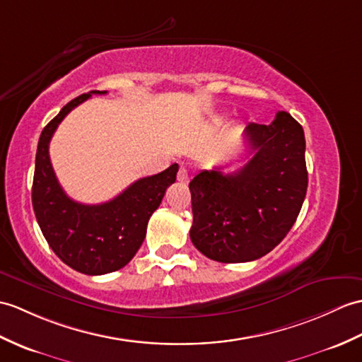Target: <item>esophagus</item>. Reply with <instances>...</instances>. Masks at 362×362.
<instances>
[{
    "label": "esophagus",
    "instance_id": "34e87169",
    "mask_svg": "<svg viewBox=\"0 0 362 362\" xmlns=\"http://www.w3.org/2000/svg\"><path fill=\"white\" fill-rule=\"evenodd\" d=\"M177 180L180 183H188L189 182V174H188V170L185 166H180V170L177 173Z\"/></svg>",
    "mask_w": 362,
    "mask_h": 362
}]
</instances>
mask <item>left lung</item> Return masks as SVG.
<instances>
[{"mask_svg": "<svg viewBox=\"0 0 362 362\" xmlns=\"http://www.w3.org/2000/svg\"><path fill=\"white\" fill-rule=\"evenodd\" d=\"M245 140L253 156L238 171L204 170L189 182L191 240L223 264L270 253L296 222L308 185L304 129L288 112L250 123Z\"/></svg>", "mask_w": 362, "mask_h": 362, "instance_id": "8db88e82", "label": "left lung"}]
</instances>
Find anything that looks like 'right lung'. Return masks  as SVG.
<instances>
[{"instance_id":"add662e5","label":"right lung","mask_w":362,"mask_h":362,"mask_svg":"<svg viewBox=\"0 0 362 362\" xmlns=\"http://www.w3.org/2000/svg\"><path fill=\"white\" fill-rule=\"evenodd\" d=\"M92 90L67 103L41 132L32 185V205L49 247L75 272L98 276L120 270L136 256L151 214L162 204L166 188L175 182L179 165L139 179L119 196L100 205H85L63 191L49 157V143L58 124Z\"/></svg>"}]
</instances>
